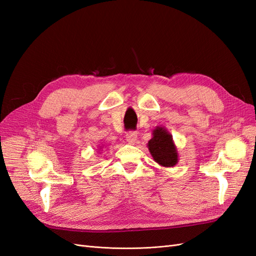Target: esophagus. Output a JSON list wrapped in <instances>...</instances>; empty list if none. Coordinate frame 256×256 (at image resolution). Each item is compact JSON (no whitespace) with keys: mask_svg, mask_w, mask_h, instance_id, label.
I'll list each match as a JSON object with an SVG mask.
<instances>
[{"mask_svg":"<svg viewBox=\"0 0 256 256\" xmlns=\"http://www.w3.org/2000/svg\"><path fill=\"white\" fill-rule=\"evenodd\" d=\"M138 138V132L136 131H128L127 134H126V140L129 143H136Z\"/></svg>","mask_w":256,"mask_h":256,"instance_id":"obj_1","label":"esophagus"}]
</instances>
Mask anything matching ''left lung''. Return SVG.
I'll return each instance as SVG.
<instances>
[{
  "label": "left lung",
  "instance_id": "8db88e82",
  "mask_svg": "<svg viewBox=\"0 0 256 256\" xmlns=\"http://www.w3.org/2000/svg\"><path fill=\"white\" fill-rule=\"evenodd\" d=\"M154 136L148 142V150L154 161L164 166H174L178 154L172 136L166 130L158 127L154 130Z\"/></svg>",
  "mask_w": 256,
  "mask_h": 256
}]
</instances>
